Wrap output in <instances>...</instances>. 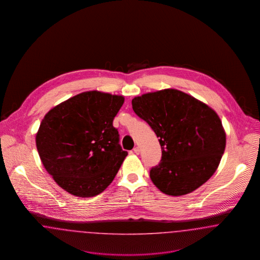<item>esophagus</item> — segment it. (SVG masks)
I'll use <instances>...</instances> for the list:
<instances>
[{
  "mask_svg": "<svg viewBox=\"0 0 260 260\" xmlns=\"http://www.w3.org/2000/svg\"><path fill=\"white\" fill-rule=\"evenodd\" d=\"M134 152L136 153V155H138V154H139V152H140V150H139L138 147H135V148H134Z\"/></svg>",
  "mask_w": 260,
  "mask_h": 260,
  "instance_id": "1",
  "label": "esophagus"
}]
</instances>
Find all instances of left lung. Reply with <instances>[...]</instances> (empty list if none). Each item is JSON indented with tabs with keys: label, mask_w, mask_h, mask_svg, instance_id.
<instances>
[{
	"label": "left lung",
	"mask_w": 260,
	"mask_h": 260,
	"mask_svg": "<svg viewBox=\"0 0 260 260\" xmlns=\"http://www.w3.org/2000/svg\"><path fill=\"white\" fill-rule=\"evenodd\" d=\"M154 131L161 148L150 178L162 193L182 196L207 182L222 158L226 136L217 114L180 90L168 88L132 101Z\"/></svg>",
	"instance_id": "8db88e82"
}]
</instances>
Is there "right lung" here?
<instances>
[{
	"mask_svg": "<svg viewBox=\"0 0 260 260\" xmlns=\"http://www.w3.org/2000/svg\"><path fill=\"white\" fill-rule=\"evenodd\" d=\"M124 98L96 90L51 109L40 124L36 145L54 181L78 197H93L113 181L127 152L113 120Z\"/></svg>",
	"mask_w": 260,
	"mask_h": 260,
	"instance_id": "right-lung-1",
	"label": "right lung"
}]
</instances>
